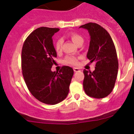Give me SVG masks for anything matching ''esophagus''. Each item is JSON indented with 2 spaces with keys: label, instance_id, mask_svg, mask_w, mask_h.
Segmentation results:
<instances>
[{
  "label": "esophagus",
  "instance_id": "obj_1",
  "mask_svg": "<svg viewBox=\"0 0 134 134\" xmlns=\"http://www.w3.org/2000/svg\"><path fill=\"white\" fill-rule=\"evenodd\" d=\"M73 70H74V71H75V72H78V71H80V69L76 68V67H74Z\"/></svg>",
  "mask_w": 134,
  "mask_h": 134
}]
</instances>
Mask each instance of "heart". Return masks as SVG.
Segmentation results:
<instances>
[{
    "mask_svg": "<svg viewBox=\"0 0 134 134\" xmlns=\"http://www.w3.org/2000/svg\"><path fill=\"white\" fill-rule=\"evenodd\" d=\"M69 36L71 39V40L76 44H78L80 42H83V37L80 35H79L77 33H75V32H72V33L70 34ZM62 43H63V41L60 38L58 39L57 41L55 43L54 48L57 52H60L62 51ZM63 62L64 64L71 65H76L78 63V58L74 56H68L63 59Z\"/></svg>",
    "mask_w": 134,
    "mask_h": 134,
    "instance_id": "b5f03b06",
    "label": "heart"
}]
</instances>
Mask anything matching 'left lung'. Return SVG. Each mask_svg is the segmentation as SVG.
<instances>
[{
  "mask_svg": "<svg viewBox=\"0 0 134 134\" xmlns=\"http://www.w3.org/2000/svg\"><path fill=\"white\" fill-rule=\"evenodd\" d=\"M80 28L87 29L90 33L87 58L91 63H96L93 72L83 70V90L91 97L104 98L111 93L117 79L119 63L115 47L110 35L100 25L89 23Z\"/></svg>",
  "mask_w": 134,
  "mask_h": 134,
  "instance_id": "1",
  "label": "left lung"
}]
</instances>
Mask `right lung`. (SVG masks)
I'll use <instances>...</instances> for the list:
<instances>
[{"label": "right lung", "instance_id": "add662e5", "mask_svg": "<svg viewBox=\"0 0 134 134\" xmlns=\"http://www.w3.org/2000/svg\"><path fill=\"white\" fill-rule=\"evenodd\" d=\"M59 28L40 27L24 42L21 68L24 80L31 94L40 102L54 105L67 97L74 71L63 66L59 72L51 71L57 57L52 36Z\"/></svg>", "mask_w": 134, "mask_h": 134}]
</instances>
